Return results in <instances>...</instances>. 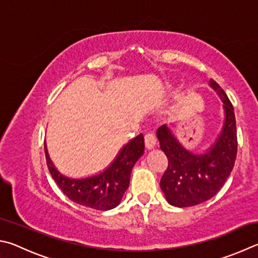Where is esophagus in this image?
I'll return each instance as SVG.
<instances>
[{"label": "esophagus", "instance_id": "esophagus-1", "mask_svg": "<svg viewBox=\"0 0 258 258\" xmlns=\"http://www.w3.org/2000/svg\"><path fill=\"white\" fill-rule=\"evenodd\" d=\"M156 144V137H155V134L153 132H150L147 133L145 135V146L146 148H148V150H151V148H153L155 146Z\"/></svg>", "mask_w": 258, "mask_h": 258}]
</instances>
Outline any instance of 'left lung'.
<instances>
[{"label":"left lung","mask_w":258,"mask_h":258,"mask_svg":"<svg viewBox=\"0 0 258 258\" xmlns=\"http://www.w3.org/2000/svg\"><path fill=\"white\" fill-rule=\"evenodd\" d=\"M213 88L224 103L225 121L220 137L203 155H195L180 145L166 125L157 130L161 150L168 157V168L161 179L171 205L188 207L209 201L218 192L231 173L237 157V125L233 106L224 90L214 80Z\"/></svg>","instance_id":"8db88e82"}]
</instances>
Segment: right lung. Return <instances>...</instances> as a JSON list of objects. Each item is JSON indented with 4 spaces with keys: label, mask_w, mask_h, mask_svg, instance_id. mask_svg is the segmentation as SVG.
Here are the masks:
<instances>
[{
    "label": "right lung",
    "mask_w": 258,
    "mask_h": 258,
    "mask_svg": "<svg viewBox=\"0 0 258 258\" xmlns=\"http://www.w3.org/2000/svg\"><path fill=\"white\" fill-rule=\"evenodd\" d=\"M144 147V136L141 134L122 148L107 170L95 177L81 180H71L58 173L49 160L46 146L45 156L52 178L69 200L90 209L107 211L119 205L129 187L130 173L135 163L143 155Z\"/></svg>",
    "instance_id": "add662e5"
}]
</instances>
